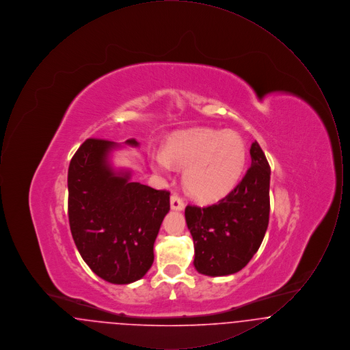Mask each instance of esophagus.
I'll use <instances>...</instances> for the list:
<instances>
[{"mask_svg": "<svg viewBox=\"0 0 350 350\" xmlns=\"http://www.w3.org/2000/svg\"><path fill=\"white\" fill-rule=\"evenodd\" d=\"M170 207H172L173 210H183L185 202H183V198L178 197L177 194H173V196L170 197Z\"/></svg>", "mask_w": 350, "mask_h": 350, "instance_id": "esophagus-1", "label": "esophagus"}]
</instances>
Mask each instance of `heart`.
Instances as JSON below:
<instances>
[{
    "mask_svg": "<svg viewBox=\"0 0 350 350\" xmlns=\"http://www.w3.org/2000/svg\"><path fill=\"white\" fill-rule=\"evenodd\" d=\"M247 163V148L234 131L194 129L174 133L165 152L152 154V165L160 173L172 165L185 169L187 191L200 200H215L228 194L240 181Z\"/></svg>",
    "mask_w": 350,
    "mask_h": 350,
    "instance_id": "1",
    "label": "heart"
}]
</instances>
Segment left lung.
Returning a JSON list of instances; mask_svg holds the SVG:
<instances>
[{
    "instance_id": "left-lung-1",
    "label": "left lung",
    "mask_w": 350,
    "mask_h": 350,
    "mask_svg": "<svg viewBox=\"0 0 350 350\" xmlns=\"http://www.w3.org/2000/svg\"><path fill=\"white\" fill-rule=\"evenodd\" d=\"M252 164L230 194L217 203L187 204L185 217L194 241V267L204 275H228L258 250L269 224L270 167L260 144L250 147Z\"/></svg>"
}]
</instances>
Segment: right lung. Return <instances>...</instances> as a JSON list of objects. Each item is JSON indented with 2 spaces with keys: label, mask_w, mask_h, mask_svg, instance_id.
I'll return each instance as SVG.
<instances>
[{
  "label": "right lung",
  "mask_w": 350,
  "mask_h": 350,
  "mask_svg": "<svg viewBox=\"0 0 350 350\" xmlns=\"http://www.w3.org/2000/svg\"><path fill=\"white\" fill-rule=\"evenodd\" d=\"M137 146L135 139L126 142ZM110 140L89 137L68 169V217L83 261L107 282L140 280L153 264V244L170 210V193L116 174Z\"/></svg>",
  "instance_id": "obj_1"
}]
</instances>
